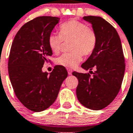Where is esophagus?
Listing matches in <instances>:
<instances>
[{
	"label": "esophagus",
	"instance_id": "1",
	"mask_svg": "<svg viewBox=\"0 0 133 133\" xmlns=\"http://www.w3.org/2000/svg\"><path fill=\"white\" fill-rule=\"evenodd\" d=\"M72 70L70 69H68V75H72Z\"/></svg>",
	"mask_w": 133,
	"mask_h": 133
}]
</instances>
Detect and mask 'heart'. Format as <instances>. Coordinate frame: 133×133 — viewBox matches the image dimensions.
<instances>
[{
	"label": "heart",
	"mask_w": 133,
	"mask_h": 133,
	"mask_svg": "<svg viewBox=\"0 0 133 133\" xmlns=\"http://www.w3.org/2000/svg\"><path fill=\"white\" fill-rule=\"evenodd\" d=\"M71 40L70 50L56 59V63L68 68L76 67L82 60V54L89 56L93 52L97 44V36L93 30L82 22L70 19L59 26V34H51L48 44L54 54H58L63 41Z\"/></svg>",
	"instance_id": "b5f03b06"
}]
</instances>
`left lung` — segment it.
I'll list each match as a JSON object with an SVG mask.
<instances>
[{"label":"left lung","instance_id":"obj_1","mask_svg":"<svg viewBox=\"0 0 133 133\" xmlns=\"http://www.w3.org/2000/svg\"><path fill=\"white\" fill-rule=\"evenodd\" d=\"M83 19L91 24L97 36V44L91 56L81 67L95 68L93 77L88 73L73 72L78 79L77 97L84 107L101 110L116 98L121 87L125 73V59L121 42L111 24L98 16H85Z\"/></svg>","mask_w":133,"mask_h":133}]
</instances>
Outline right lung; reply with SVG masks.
Wrapping results in <instances>:
<instances>
[{"label": "right lung", "instance_id": "obj_1", "mask_svg": "<svg viewBox=\"0 0 133 133\" xmlns=\"http://www.w3.org/2000/svg\"><path fill=\"white\" fill-rule=\"evenodd\" d=\"M59 20L56 17H36L22 26L12 44L10 79L17 99L32 111H42L54 104L68 77L65 68L61 65H56L49 75L42 71L53 54L48 38Z\"/></svg>", "mask_w": 133, "mask_h": 133}]
</instances>
